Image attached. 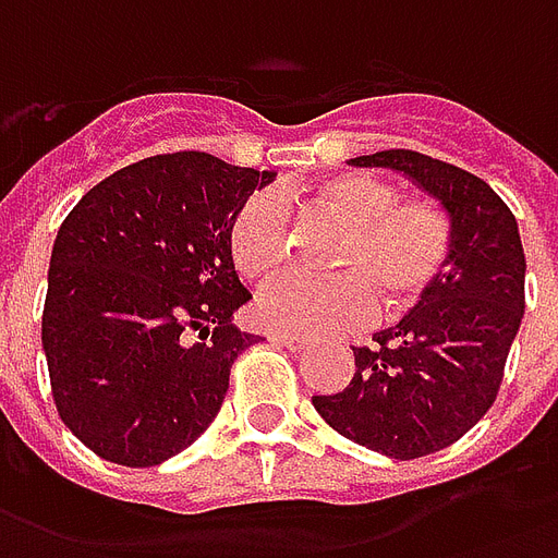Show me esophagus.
Instances as JSON below:
<instances>
[{"label":"esophagus","instance_id":"1","mask_svg":"<svg viewBox=\"0 0 558 558\" xmlns=\"http://www.w3.org/2000/svg\"><path fill=\"white\" fill-rule=\"evenodd\" d=\"M267 339L274 341V344H284V348H291V351H300V348H303V341L294 339V336H284V332H270Z\"/></svg>","mask_w":558,"mask_h":558}]
</instances>
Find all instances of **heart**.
<instances>
[{
	"label": "heart",
	"mask_w": 558,
	"mask_h": 558,
	"mask_svg": "<svg viewBox=\"0 0 558 558\" xmlns=\"http://www.w3.org/2000/svg\"><path fill=\"white\" fill-rule=\"evenodd\" d=\"M308 207L341 231L329 250V279L279 276L255 300L258 324L284 336H324L363 324L374 303L386 318L422 306L449 274L454 226L430 198H401L396 184L365 172L320 181ZM229 255L246 282H264L288 255L282 205L250 195L229 226Z\"/></svg>",
	"instance_id": "heart-1"
}]
</instances>
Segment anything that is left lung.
<instances>
[{
	"label": "left lung",
	"mask_w": 558,
	"mask_h": 558,
	"mask_svg": "<svg viewBox=\"0 0 558 558\" xmlns=\"http://www.w3.org/2000/svg\"><path fill=\"white\" fill-rule=\"evenodd\" d=\"M434 195L454 226L449 274L396 327L353 348L356 372L312 404L341 437L413 461L461 440L496 401L526 308V258L518 219L490 186L451 162L408 148L353 157Z\"/></svg>",
	"instance_id": "obj_1"
}]
</instances>
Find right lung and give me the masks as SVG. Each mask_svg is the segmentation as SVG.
I'll use <instances>...</instances> for the list:
<instances>
[{
    "instance_id": "right-lung-1",
    "label": "right lung",
    "mask_w": 558,
    "mask_h": 558,
    "mask_svg": "<svg viewBox=\"0 0 558 558\" xmlns=\"http://www.w3.org/2000/svg\"><path fill=\"white\" fill-rule=\"evenodd\" d=\"M274 178L205 150L157 154L64 217L40 341L59 416L104 461L157 466L217 418L231 365L258 341L231 324L252 294L226 238Z\"/></svg>"
}]
</instances>
